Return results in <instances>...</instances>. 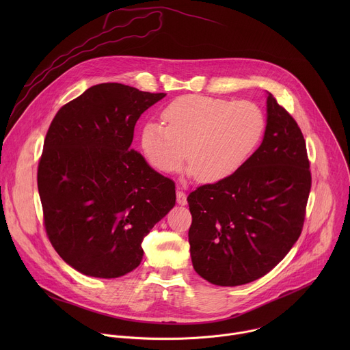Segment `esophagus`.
Here are the masks:
<instances>
[{"label": "esophagus", "mask_w": 350, "mask_h": 350, "mask_svg": "<svg viewBox=\"0 0 350 350\" xmlns=\"http://www.w3.org/2000/svg\"><path fill=\"white\" fill-rule=\"evenodd\" d=\"M176 198H177V204L178 205H181V206H184V205H187V195L183 192V191H177L176 192Z\"/></svg>", "instance_id": "1"}]
</instances>
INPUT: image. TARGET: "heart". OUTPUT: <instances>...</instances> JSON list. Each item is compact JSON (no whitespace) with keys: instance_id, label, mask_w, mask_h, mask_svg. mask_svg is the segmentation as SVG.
<instances>
[{"instance_id":"1","label":"heart","mask_w":350,"mask_h":350,"mask_svg":"<svg viewBox=\"0 0 350 350\" xmlns=\"http://www.w3.org/2000/svg\"><path fill=\"white\" fill-rule=\"evenodd\" d=\"M162 120L145 122L141 151L155 170L178 172L185 159L189 176L213 184L237 173L259 145L266 120L251 101L184 95L162 111Z\"/></svg>"}]
</instances>
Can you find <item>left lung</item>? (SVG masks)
<instances>
[{"mask_svg": "<svg viewBox=\"0 0 350 350\" xmlns=\"http://www.w3.org/2000/svg\"><path fill=\"white\" fill-rule=\"evenodd\" d=\"M263 141L231 177L187 198L195 271L220 286L252 282L275 267L301 235L312 185L306 142L266 92Z\"/></svg>", "mask_w": 350, "mask_h": 350, "instance_id": "obj_1", "label": "left lung"}]
</instances>
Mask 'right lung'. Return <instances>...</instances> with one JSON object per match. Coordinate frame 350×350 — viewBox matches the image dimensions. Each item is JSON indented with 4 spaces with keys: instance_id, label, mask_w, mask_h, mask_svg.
Returning a JSON list of instances; mask_svg holds the SVG:
<instances>
[{
    "instance_id": "right-lung-1",
    "label": "right lung",
    "mask_w": 350,
    "mask_h": 350,
    "mask_svg": "<svg viewBox=\"0 0 350 350\" xmlns=\"http://www.w3.org/2000/svg\"><path fill=\"white\" fill-rule=\"evenodd\" d=\"M120 83L92 85L48 129L37 184L49 241L79 273L118 278L176 204L174 183L131 149L139 116L165 98Z\"/></svg>"
}]
</instances>
